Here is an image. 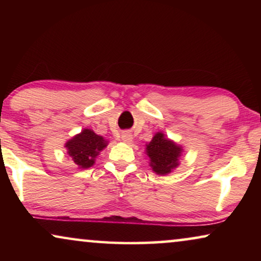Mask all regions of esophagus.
<instances>
[{
	"mask_svg": "<svg viewBox=\"0 0 261 261\" xmlns=\"http://www.w3.org/2000/svg\"><path fill=\"white\" fill-rule=\"evenodd\" d=\"M121 140L123 142H127V144H129V142L133 141V135H132L129 132H124V133L121 134Z\"/></svg>",
	"mask_w": 261,
	"mask_h": 261,
	"instance_id": "esophagus-1",
	"label": "esophagus"
}]
</instances>
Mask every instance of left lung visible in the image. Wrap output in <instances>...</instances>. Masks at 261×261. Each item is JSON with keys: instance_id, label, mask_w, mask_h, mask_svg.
<instances>
[{"instance_id": "obj_1", "label": "left lung", "mask_w": 261, "mask_h": 261, "mask_svg": "<svg viewBox=\"0 0 261 261\" xmlns=\"http://www.w3.org/2000/svg\"><path fill=\"white\" fill-rule=\"evenodd\" d=\"M146 155L149 159V166L153 172L160 176H166L176 170L179 165V159L183 147L166 137L163 132H158L152 140L146 144Z\"/></svg>"}]
</instances>
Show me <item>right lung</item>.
Masks as SVG:
<instances>
[{
  "label": "right lung",
  "instance_id": "1",
  "mask_svg": "<svg viewBox=\"0 0 261 261\" xmlns=\"http://www.w3.org/2000/svg\"><path fill=\"white\" fill-rule=\"evenodd\" d=\"M108 145V140L96 134L92 129L84 128L66 141L67 154L80 169H89L95 164L97 155Z\"/></svg>",
  "mask_w": 261,
  "mask_h": 261
}]
</instances>
